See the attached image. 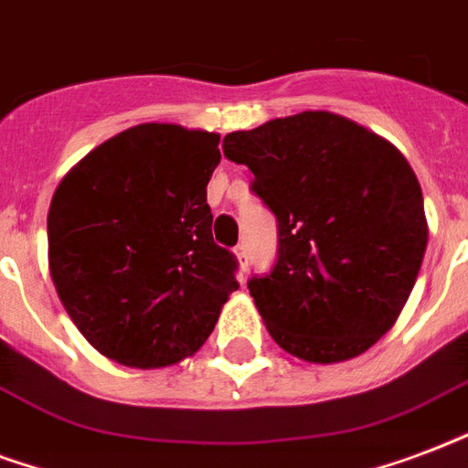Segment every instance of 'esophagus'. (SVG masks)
Listing matches in <instances>:
<instances>
[{
  "mask_svg": "<svg viewBox=\"0 0 468 468\" xmlns=\"http://www.w3.org/2000/svg\"><path fill=\"white\" fill-rule=\"evenodd\" d=\"M234 254H237L239 266H241V271H244V269H247V263H249V249H247V244H244V241H241V244H237V247H234Z\"/></svg>",
  "mask_w": 468,
  "mask_h": 468,
  "instance_id": "obj_1",
  "label": "esophagus"
}]
</instances>
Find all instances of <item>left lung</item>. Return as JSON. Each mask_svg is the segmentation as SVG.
Instances as JSON below:
<instances>
[{
	"label": "left lung",
	"mask_w": 468,
	"mask_h": 468,
	"mask_svg": "<svg viewBox=\"0 0 468 468\" xmlns=\"http://www.w3.org/2000/svg\"><path fill=\"white\" fill-rule=\"evenodd\" d=\"M279 221V256L249 279L266 330L305 363L365 353L395 325L427 249V217L405 154L328 111L224 138Z\"/></svg>",
	"instance_id": "8db88e82"
}]
</instances>
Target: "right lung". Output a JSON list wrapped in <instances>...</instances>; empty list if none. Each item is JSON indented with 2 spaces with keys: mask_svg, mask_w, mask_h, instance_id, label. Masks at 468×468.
<instances>
[{
  "mask_svg": "<svg viewBox=\"0 0 468 468\" xmlns=\"http://www.w3.org/2000/svg\"><path fill=\"white\" fill-rule=\"evenodd\" d=\"M219 135L170 122L118 133L80 160L48 209V271L98 353L165 367L197 353L239 283L212 239Z\"/></svg>",
  "mask_w": 468,
  "mask_h": 468,
  "instance_id": "right-lung-1",
  "label": "right lung"
}]
</instances>
